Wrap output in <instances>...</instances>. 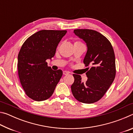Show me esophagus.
I'll return each instance as SVG.
<instances>
[{
  "instance_id": "1",
  "label": "esophagus",
  "mask_w": 133,
  "mask_h": 133,
  "mask_svg": "<svg viewBox=\"0 0 133 133\" xmlns=\"http://www.w3.org/2000/svg\"><path fill=\"white\" fill-rule=\"evenodd\" d=\"M63 73L64 75H69V72L67 71H63Z\"/></svg>"
}]
</instances>
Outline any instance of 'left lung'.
Listing matches in <instances>:
<instances>
[{
    "mask_svg": "<svg viewBox=\"0 0 133 133\" xmlns=\"http://www.w3.org/2000/svg\"><path fill=\"white\" fill-rule=\"evenodd\" d=\"M74 33L86 43L87 51L83 63L86 67L92 66L85 73L88 78L85 83L82 82L80 75H73L75 82L71 91L78 102L91 104L102 98L113 82L116 72L115 55L111 43L98 31L76 29Z\"/></svg>",
    "mask_w": 133,
    "mask_h": 133,
    "instance_id": "8db88e82",
    "label": "left lung"
}]
</instances>
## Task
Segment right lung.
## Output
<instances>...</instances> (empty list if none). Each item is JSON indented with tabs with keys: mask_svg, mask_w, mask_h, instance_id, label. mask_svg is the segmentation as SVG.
<instances>
[{
	"mask_svg": "<svg viewBox=\"0 0 133 133\" xmlns=\"http://www.w3.org/2000/svg\"><path fill=\"white\" fill-rule=\"evenodd\" d=\"M66 33V30H42L22 45L17 57L18 75L26 95L33 100L50 98L62 77L61 70H53L46 60L55 56L58 44Z\"/></svg>",
	"mask_w": 133,
	"mask_h": 133,
	"instance_id": "add662e5",
	"label": "right lung"
}]
</instances>
